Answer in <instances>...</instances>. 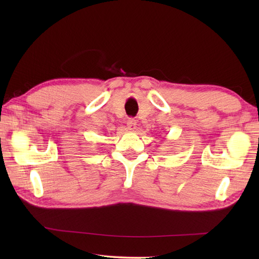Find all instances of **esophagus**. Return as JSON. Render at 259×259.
<instances>
[{
	"instance_id": "1",
	"label": "esophagus",
	"mask_w": 259,
	"mask_h": 259,
	"mask_svg": "<svg viewBox=\"0 0 259 259\" xmlns=\"http://www.w3.org/2000/svg\"><path fill=\"white\" fill-rule=\"evenodd\" d=\"M126 128H128L131 131L136 130V128H137V120L129 119L128 121H126Z\"/></svg>"
}]
</instances>
